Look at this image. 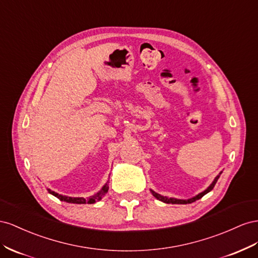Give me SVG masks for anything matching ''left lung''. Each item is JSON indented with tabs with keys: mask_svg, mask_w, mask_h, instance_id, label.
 I'll list each match as a JSON object with an SVG mask.
<instances>
[{
	"mask_svg": "<svg viewBox=\"0 0 258 258\" xmlns=\"http://www.w3.org/2000/svg\"><path fill=\"white\" fill-rule=\"evenodd\" d=\"M220 174H222V173H219V175H218L217 177L214 179V181H213V182L211 183V186H210L207 190H204L203 192L199 194L198 196H196V197H194V198L188 199V200H177V199H173V198L163 197V196H161V195H159V194H157V192H154V191H152V190H151V194H152L154 197H156V198L158 199V200H160V201H162V202H164V203H172V204H187V203H192V202H195V201L199 200V199H201L204 195H207L208 192H210V191H211L213 188H214L215 183H216V181L218 180Z\"/></svg>",
	"mask_w": 258,
	"mask_h": 258,
	"instance_id": "obj_1",
	"label": "left lung"
}]
</instances>
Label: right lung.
<instances>
[{"label": "right lung", "mask_w": 258, "mask_h": 258, "mask_svg": "<svg viewBox=\"0 0 258 258\" xmlns=\"http://www.w3.org/2000/svg\"><path fill=\"white\" fill-rule=\"evenodd\" d=\"M108 189H109V186H108V183H106V185L101 188V190L99 191L98 194H96L95 196H92L91 198L86 199V200L84 198H71V197H66V196L58 195V194L54 192V191H51L49 189H48V192L59 199L60 201H64V202H68V203H76V204H84V203L92 204V203H95L96 201L101 200L102 196H105L108 192Z\"/></svg>", "instance_id": "right-lung-1"}]
</instances>
